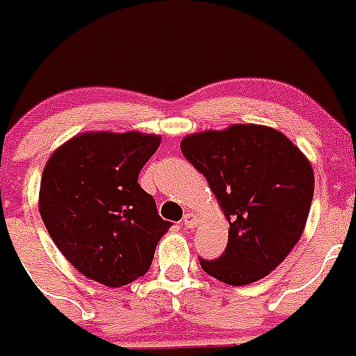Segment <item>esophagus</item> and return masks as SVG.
<instances>
[{"mask_svg":"<svg viewBox=\"0 0 356 356\" xmlns=\"http://www.w3.org/2000/svg\"><path fill=\"white\" fill-rule=\"evenodd\" d=\"M196 225H197L196 216H194V213H191V212L185 213L184 219H181V226H184V228H194Z\"/></svg>","mask_w":356,"mask_h":356,"instance_id":"1","label":"esophagus"}]
</instances>
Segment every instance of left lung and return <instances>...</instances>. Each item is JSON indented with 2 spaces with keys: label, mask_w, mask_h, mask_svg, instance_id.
I'll use <instances>...</instances> for the list:
<instances>
[{
  "label": "left lung",
  "mask_w": 356,
  "mask_h": 356,
  "mask_svg": "<svg viewBox=\"0 0 356 356\" xmlns=\"http://www.w3.org/2000/svg\"><path fill=\"white\" fill-rule=\"evenodd\" d=\"M180 147L205 175L229 222L225 253L200 257L203 271L235 287L269 275L303 234L312 165L284 134L259 124L187 135Z\"/></svg>",
  "instance_id": "8db88e82"
}]
</instances>
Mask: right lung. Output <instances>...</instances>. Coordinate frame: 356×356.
Segmentation results:
<instances>
[{
	"mask_svg": "<svg viewBox=\"0 0 356 356\" xmlns=\"http://www.w3.org/2000/svg\"><path fill=\"white\" fill-rule=\"evenodd\" d=\"M160 137L78 135L48 160L40 180L44 226L65 259L87 278L121 287L144 276L171 222L137 180Z\"/></svg>",
	"mask_w": 356,
	"mask_h": 356,
	"instance_id": "1",
	"label": "right lung"
}]
</instances>
